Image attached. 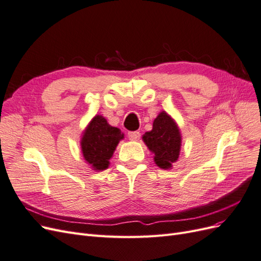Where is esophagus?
I'll return each instance as SVG.
<instances>
[{"label": "esophagus", "mask_w": 261, "mask_h": 261, "mask_svg": "<svg viewBox=\"0 0 261 261\" xmlns=\"http://www.w3.org/2000/svg\"><path fill=\"white\" fill-rule=\"evenodd\" d=\"M128 138L130 140H137L140 138V133L139 132H128Z\"/></svg>", "instance_id": "obj_1"}]
</instances>
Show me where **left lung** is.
Here are the masks:
<instances>
[{
  "label": "left lung",
  "instance_id": "obj_1",
  "mask_svg": "<svg viewBox=\"0 0 261 261\" xmlns=\"http://www.w3.org/2000/svg\"><path fill=\"white\" fill-rule=\"evenodd\" d=\"M145 144L154 154V162L161 169H170L179 155L180 134L175 122L165 112L153 121L152 130L145 133Z\"/></svg>",
  "mask_w": 261,
  "mask_h": 261
}]
</instances>
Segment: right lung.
I'll use <instances>...</instances> for the list:
<instances>
[{
	"mask_svg": "<svg viewBox=\"0 0 261 261\" xmlns=\"http://www.w3.org/2000/svg\"><path fill=\"white\" fill-rule=\"evenodd\" d=\"M123 138L124 134L120 128L109 125L103 116H94L81 143L85 160L94 170H106L118 141Z\"/></svg>",
	"mask_w": 261,
	"mask_h": 261,
	"instance_id": "1",
	"label": "right lung"
}]
</instances>
